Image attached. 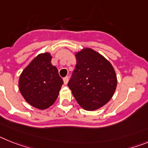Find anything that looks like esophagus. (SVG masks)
<instances>
[{"instance_id":"1","label":"esophagus","mask_w":148,"mask_h":148,"mask_svg":"<svg viewBox=\"0 0 148 148\" xmlns=\"http://www.w3.org/2000/svg\"><path fill=\"white\" fill-rule=\"evenodd\" d=\"M63 81H64V85H66L68 84V77H65L63 79Z\"/></svg>"}]
</instances>
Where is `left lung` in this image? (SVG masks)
<instances>
[{"label":"left lung","mask_w":148,"mask_h":148,"mask_svg":"<svg viewBox=\"0 0 148 148\" xmlns=\"http://www.w3.org/2000/svg\"><path fill=\"white\" fill-rule=\"evenodd\" d=\"M77 64L68 87L82 108L95 110L110 101L117 85L114 67L100 53L85 47L74 53Z\"/></svg>","instance_id":"1"}]
</instances>
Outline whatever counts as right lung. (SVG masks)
<instances>
[{
	"label": "right lung",
	"instance_id": "add662e5",
	"mask_svg": "<svg viewBox=\"0 0 148 148\" xmlns=\"http://www.w3.org/2000/svg\"><path fill=\"white\" fill-rule=\"evenodd\" d=\"M51 60L49 53L38 54L22 71L18 79V89L25 100L40 110L53 105L63 84Z\"/></svg>",
	"mask_w": 148,
	"mask_h": 148
}]
</instances>
